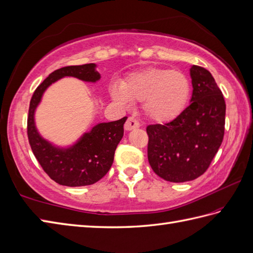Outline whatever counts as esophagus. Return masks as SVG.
I'll use <instances>...</instances> for the list:
<instances>
[{"label": "esophagus", "instance_id": "esophagus-1", "mask_svg": "<svg viewBox=\"0 0 253 253\" xmlns=\"http://www.w3.org/2000/svg\"><path fill=\"white\" fill-rule=\"evenodd\" d=\"M139 126L138 121L134 118V117H128L126 125H125V128L126 131H131L133 128H136Z\"/></svg>", "mask_w": 253, "mask_h": 253}]
</instances>
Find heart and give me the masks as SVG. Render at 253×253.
Listing matches in <instances>:
<instances>
[{
	"label": "heart",
	"mask_w": 253,
	"mask_h": 253,
	"mask_svg": "<svg viewBox=\"0 0 253 253\" xmlns=\"http://www.w3.org/2000/svg\"><path fill=\"white\" fill-rule=\"evenodd\" d=\"M189 80L179 71L149 67L134 73L110 91L115 101L123 105L143 102L147 118L166 122L179 115L189 96Z\"/></svg>",
	"instance_id": "heart-1"
}]
</instances>
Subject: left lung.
I'll list each match as a JSON object with an SVG mask.
<instances>
[{
    "mask_svg": "<svg viewBox=\"0 0 253 253\" xmlns=\"http://www.w3.org/2000/svg\"><path fill=\"white\" fill-rule=\"evenodd\" d=\"M190 75V105L170 122L146 128L148 161L159 177L170 182L194 180L204 174L224 136L222 92L204 67L193 65Z\"/></svg>",
    "mask_w": 253,
    "mask_h": 253,
    "instance_id": "1",
    "label": "left lung"
}]
</instances>
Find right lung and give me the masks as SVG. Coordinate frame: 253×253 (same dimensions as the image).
I'll list each match as a JSON object with an SVG mask.
<instances>
[{"instance_id":"1","label":"right lung","mask_w":253,"mask_h":253,"mask_svg":"<svg viewBox=\"0 0 253 253\" xmlns=\"http://www.w3.org/2000/svg\"><path fill=\"white\" fill-rule=\"evenodd\" d=\"M95 66L94 63H89L55 70L36 88L30 102L28 138L31 149L45 173L62 186H90L107 174L114 162L116 148L123 136L126 117L113 122L98 123L75 145L60 149L39 134L34 123V112L45 90L60 78L72 76L84 82L95 83L101 78Z\"/></svg>"}]
</instances>
